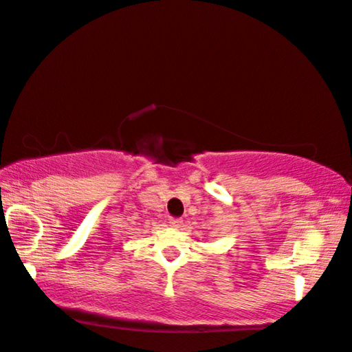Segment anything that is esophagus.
Returning a JSON list of instances; mask_svg holds the SVG:
<instances>
[{"label":"esophagus","mask_w":352,"mask_h":352,"mask_svg":"<svg viewBox=\"0 0 352 352\" xmlns=\"http://www.w3.org/2000/svg\"><path fill=\"white\" fill-rule=\"evenodd\" d=\"M170 226L171 227H181L182 219L181 217H170Z\"/></svg>","instance_id":"esophagus-1"}]
</instances>
